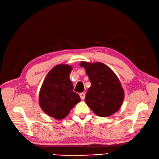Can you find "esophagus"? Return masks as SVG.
I'll list each match as a JSON object with an SVG mask.
<instances>
[{
	"label": "esophagus",
	"mask_w": 159,
	"mask_h": 159,
	"mask_svg": "<svg viewBox=\"0 0 159 159\" xmlns=\"http://www.w3.org/2000/svg\"><path fill=\"white\" fill-rule=\"evenodd\" d=\"M80 98H81L82 100H84L85 98V93H80Z\"/></svg>",
	"instance_id": "1"
}]
</instances>
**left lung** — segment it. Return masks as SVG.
Returning <instances> with one entry per match:
<instances>
[{"mask_svg":"<svg viewBox=\"0 0 159 159\" xmlns=\"http://www.w3.org/2000/svg\"><path fill=\"white\" fill-rule=\"evenodd\" d=\"M91 82L86 94L85 102L99 116H109L121 107L124 99V91L118 77L105 64L82 61Z\"/></svg>","mask_w":159,"mask_h":159,"instance_id":"8db88e82","label":"left lung"}]
</instances>
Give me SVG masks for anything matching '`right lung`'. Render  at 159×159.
I'll list each match as a JSON object with an SVG mask.
<instances>
[{
  "label": "right lung",
  "instance_id": "right-lung-1",
  "mask_svg": "<svg viewBox=\"0 0 159 159\" xmlns=\"http://www.w3.org/2000/svg\"><path fill=\"white\" fill-rule=\"evenodd\" d=\"M72 66L59 64L44 79L39 93V104L44 112L57 119H63L81 98L73 91L70 80Z\"/></svg>",
  "mask_w": 159,
  "mask_h": 159
}]
</instances>
